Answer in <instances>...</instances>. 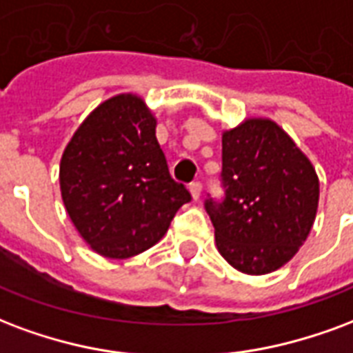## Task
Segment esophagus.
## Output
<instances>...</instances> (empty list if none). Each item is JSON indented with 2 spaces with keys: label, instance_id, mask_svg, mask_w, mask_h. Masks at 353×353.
<instances>
[{
  "label": "esophagus",
  "instance_id": "1",
  "mask_svg": "<svg viewBox=\"0 0 353 353\" xmlns=\"http://www.w3.org/2000/svg\"><path fill=\"white\" fill-rule=\"evenodd\" d=\"M189 190L190 194H192V200H198V198L202 196V183H200V181H192V183L189 185Z\"/></svg>",
  "mask_w": 353,
  "mask_h": 353
}]
</instances>
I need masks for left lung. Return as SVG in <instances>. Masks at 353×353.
Instances as JSON below:
<instances>
[{
    "label": "left lung",
    "mask_w": 353,
    "mask_h": 353,
    "mask_svg": "<svg viewBox=\"0 0 353 353\" xmlns=\"http://www.w3.org/2000/svg\"><path fill=\"white\" fill-rule=\"evenodd\" d=\"M224 200H205L226 262L265 275L296 256L314 224L320 183L312 164L275 121L252 117L223 132Z\"/></svg>",
    "instance_id": "obj_1"
}]
</instances>
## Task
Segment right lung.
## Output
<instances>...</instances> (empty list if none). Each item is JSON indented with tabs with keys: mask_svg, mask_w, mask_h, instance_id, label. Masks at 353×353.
<instances>
[{
	"mask_svg": "<svg viewBox=\"0 0 353 353\" xmlns=\"http://www.w3.org/2000/svg\"><path fill=\"white\" fill-rule=\"evenodd\" d=\"M143 99L121 93L99 104L72 134L59 164L65 210L83 241L123 260L153 247L190 192L176 183Z\"/></svg>",
	"mask_w": 353,
	"mask_h": 353,
	"instance_id": "1",
	"label": "right lung"
}]
</instances>
